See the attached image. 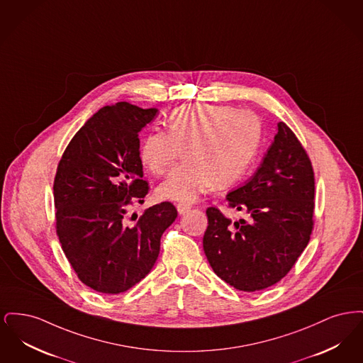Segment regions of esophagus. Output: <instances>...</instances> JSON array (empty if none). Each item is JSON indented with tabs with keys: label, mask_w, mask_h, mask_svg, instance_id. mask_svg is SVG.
<instances>
[{
	"label": "esophagus",
	"mask_w": 363,
	"mask_h": 363,
	"mask_svg": "<svg viewBox=\"0 0 363 363\" xmlns=\"http://www.w3.org/2000/svg\"><path fill=\"white\" fill-rule=\"evenodd\" d=\"M190 208H191V206H190V204H185V203L177 204V211H178L179 215H185V213L189 211Z\"/></svg>",
	"instance_id": "esophagus-1"
}]
</instances>
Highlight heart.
Wrapping results in <instances>:
<instances>
[{"label":"heart","mask_w":363,"mask_h":363,"mask_svg":"<svg viewBox=\"0 0 363 363\" xmlns=\"http://www.w3.org/2000/svg\"><path fill=\"white\" fill-rule=\"evenodd\" d=\"M261 122L250 111L225 104H188L175 108L167 133L151 132L140 147L144 169L166 173L179 150L185 148L177 167L157 186L162 200L191 203L213 185L225 188L241 181L259 151Z\"/></svg>","instance_id":"b5f03b06"}]
</instances>
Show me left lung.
I'll return each mask as SVG.
<instances>
[{"mask_svg":"<svg viewBox=\"0 0 363 363\" xmlns=\"http://www.w3.org/2000/svg\"><path fill=\"white\" fill-rule=\"evenodd\" d=\"M225 200L249 216L231 223L218 208H208L203 247L209 265L241 291L274 286L308 246L314 212L311 159L284 122L277 123L257 172Z\"/></svg>","mask_w":363,"mask_h":363,"instance_id":"obj_1","label":"left lung"}]
</instances>
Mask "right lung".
<instances>
[{
    "mask_svg": "<svg viewBox=\"0 0 363 363\" xmlns=\"http://www.w3.org/2000/svg\"><path fill=\"white\" fill-rule=\"evenodd\" d=\"M156 113L128 102L104 106L70 140L57 167V235L79 279L98 293H123L147 277L177 218L164 201L145 209L136 225L125 223L128 207L150 189L138 133Z\"/></svg>",
    "mask_w": 363,
    "mask_h": 363,
    "instance_id": "add662e5",
    "label": "right lung"
}]
</instances>
